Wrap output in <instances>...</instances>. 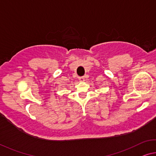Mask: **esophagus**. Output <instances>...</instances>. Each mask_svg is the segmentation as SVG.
Segmentation results:
<instances>
[{
    "mask_svg": "<svg viewBox=\"0 0 156 156\" xmlns=\"http://www.w3.org/2000/svg\"><path fill=\"white\" fill-rule=\"evenodd\" d=\"M79 80L80 81V82H83V81H85V76H81V77H79Z\"/></svg>",
    "mask_w": 156,
    "mask_h": 156,
    "instance_id": "34e87169",
    "label": "esophagus"
}]
</instances>
